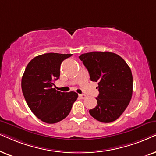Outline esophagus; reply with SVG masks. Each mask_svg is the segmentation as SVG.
<instances>
[{
	"mask_svg": "<svg viewBox=\"0 0 156 156\" xmlns=\"http://www.w3.org/2000/svg\"><path fill=\"white\" fill-rule=\"evenodd\" d=\"M78 96H79L81 99H84V98H86V95H84V94H79V95H78Z\"/></svg>",
	"mask_w": 156,
	"mask_h": 156,
	"instance_id": "obj_1",
	"label": "esophagus"
}]
</instances>
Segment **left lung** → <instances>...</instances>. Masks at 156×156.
Returning <instances> with one entry per match:
<instances>
[{
  "instance_id": "left-lung-1",
  "label": "left lung",
  "mask_w": 156,
  "mask_h": 156,
  "mask_svg": "<svg viewBox=\"0 0 156 156\" xmlns=\"http://www.w3.org/2000/svg\"><path fill=\"white\" fill-rule=\"evenodd\" d=\"M91 81L98 82L97 105L89 111L102 123L117 120L129 104L133 94V76L126 62L111 52H90L79 56Z\"/></svg>"
}]
</instances>
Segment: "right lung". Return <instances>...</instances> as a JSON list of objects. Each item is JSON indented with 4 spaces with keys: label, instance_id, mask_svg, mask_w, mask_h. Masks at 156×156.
Wrapping results in <instances>:
<instances>
[{
    "label": "right lung",
    "instance_id": "right-lung-1",
    "mask_svg": "<svg viewBox=\"0 0 156 156\" xmlns=\"http://www.w3.org/2000/svg\"><path fill=\"white\" fill-rule=\"evenodd\" d=\"M72 54L48 53L35 57L27 65L21 88L27 104L33 114L45 123L53 124L70 113L78 98L73 91L63 93L53 88L60 77L61 64Z\"/></svg>",
    "mask_w": 156,
    "mask_h": 156
}]
</instances>
